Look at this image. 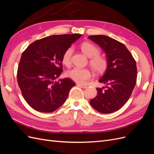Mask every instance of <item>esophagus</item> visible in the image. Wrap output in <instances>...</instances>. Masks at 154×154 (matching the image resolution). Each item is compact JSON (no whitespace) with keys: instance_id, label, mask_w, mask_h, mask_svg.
I'll return each instance as SVG.
<instances>
[{"instance_id":"34e87169","label":"esophagus","mask_w":154,"mask_h":154,"mask_svg":"<svg viewBox=\"0 0 154 154\" xmlns=\"http://www.w3.org/2000/svg\"><path fill=\"white\" fill-rule=\"evenodd\" d=\"M77 85H78V87H82V88H87V86L86 85L80 84V83H78Z\"/></svg>"}]
</instances>
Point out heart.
Masks as SVG:
<instances>
[{"instance_id": "obj_1", "label": "heart", "mask_w": 154, "mask_h": 154, "mask_svg": "<svg viewBox=\"0 0 154 154\" xmlns=\"http://www.w3.org/2000/svg\"><path fill=\"white\" fill-rule=\"evenodd\" d=\"M83 53L90 58L89 63L94 71L98 74L104 72L108 67L106 58L100 54V49L90 42H84L80 45ZM72 48L69 47L65 50L62 57V63L67 67L71 66ZM67 76L77 83H84L91 77V71L88 68L75 67L67 72Z\"/></svg>"}]
</instances>
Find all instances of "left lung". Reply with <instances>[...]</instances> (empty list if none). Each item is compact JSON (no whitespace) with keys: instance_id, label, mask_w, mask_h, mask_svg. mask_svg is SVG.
I'll return each mask as SVG.
<instances>
[{"instance_id":"obj_1","label":"left lung","mask_w":154,"mask_h":154,"mask_svg":"<svg viewBox=\"0 0 154 154\" xmlns=\"http://www.w3.org/2000/svg\"><path fill=\"white\" fill-rule=\"evenodd\" d=\"M106 55L108 67L99 80L105 87L97 88V96L90 101L99 112L110 114L118 110L127 102L137 80L136 62L126 46L105 35H91Z\"/></svg>"}]
</instances>
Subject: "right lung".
<instances>
[{
    "label": "right lung",
    "instance_id": "obj_1",
    "mask_svg": "<svg viewBox=\"0 0 154 154\" xmlns=\"http://www.w3.org/2000/svg\"><path fill=\"white\" fill-rule=\"evenodd\" d=\"M82 35H52L31 43L22 53L17 70V81L22 96L32 109L51 112L67 98L75 85L71 79L55 82L63 71L62 57Z\"/></svg>",
    "mask_w": 154,
    "mask_h": 154
}]
</instances>
